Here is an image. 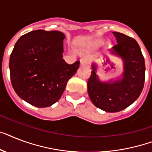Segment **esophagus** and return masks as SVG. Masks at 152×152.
I'll list each match as a JSON object with an SVG mask.
<instances>
[{
	"label": "esophagus",
	"instance_id": "esophagus-1",
	"mask_svg": "<svg viewBox=\"0 0 152 152\" xmlns=\"http://www.w3.org/2000/svg\"><path fill=\"white\" fill-rule=\"evenodd\" d=\"M80 64H81L82 65L88 64V60H87V58H83L80 59Z\"/></svg>",
	"mask_w": 152,
	"mask_h": 152
}]
</instances>
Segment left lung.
Segmentation results:
<instances>
[{
	"mask_svg": "<svg viewBox=\"0 0 152 152\" xmlns=\"http://www.w3.org/2000/svg\"><path fill=\"white\" fill-rule=\"evenodd\" d=\"M117 43L112 53L120 56L124 62L123 79L107 83L100 82L96 65L87 81V91L96 107L108 112L122 111L133 104L140 96L145 80V64L140 46L134 38L113 32Z\"/></svg>",
	"mask_w": 152,
	"mask_h": 152,
	"instance_id": "left-lung-1",
	"label": "left lung"
}]
</instances>
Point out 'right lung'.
<instances>
[{
    "instance_id": "1",
    "label": "right lung",
    "mask_w": 152,
    "mask_h": 152,
    "mask_svg": "<svg viewBox=\"0 0 152 152\" xmlns=\"http://www.w3.org/2000/svg\"><path fill=\"white\" fill-rule=\"evenodd\" d=\"M65 37L60 31L37 29L15 44L9 60L11 82L18 97L29 104L38 108L55 104L78 69L80 61L69 65L62 58Z\"/></svg>"
}]
</instances>
